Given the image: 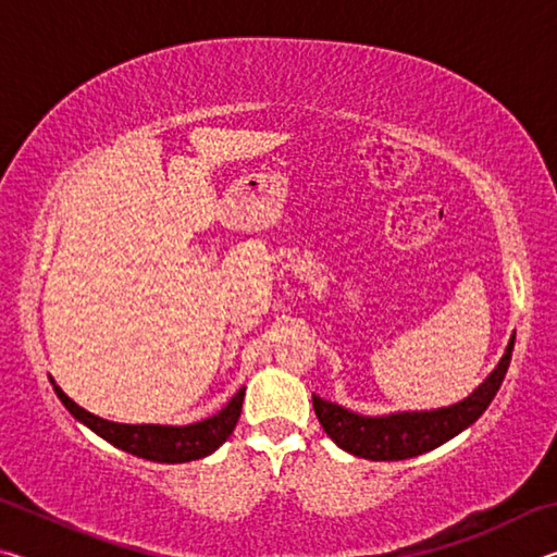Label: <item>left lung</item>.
<instances>
[{
    "mask_svg": "<svg viewBox=\"0 0 557 557\" xmlns=\"http://www.w3.org/2000/svg\"><path fill=\"white\" fill-rule=\"evenodd\" d=\"M516 334L508 342V348L494 373L479 385V388L457 405L430 412H398L388 418H363L342 405L322 400L314 395V412L329 437L338 447L351 451L356 457L373 459V461H398L410 459L425 451L445 445L447 440L459 435L461 430L469 428L479 414H482L488 403L494 400L496 391L502 388L504 375L511 363Z\"/></svg>",
    "mask_w": 557,
    "mask_h": 557,
    "instance_id": "1",
    "label": "left lung"
}]
</instances>
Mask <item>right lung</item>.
Segmentation results:
<instances>
[{"label": "right lung", "instance_id": "right-lung-1", "mask_svg": "<svg viewBox=\"0 0 557 557\" xmlns=\"http://www.w3.org/2000/svg\"><path fill=\"white\" fill-rule=\"evenodd\" d=\"M55 395L71 410L73 418H78L83 425L98 432L110 445L152 461H166V465H178V461H191L211 455L219 449L235 430V422L240 418L245 388L233 395L225 408L213 414L209 420L194 422L184 428H164V425H122V422L102 420L98 414L83 410L65 395L59 385H53Z\"/></svg>", "mask_w": 557, "mask_h": 557}]
</instances>
